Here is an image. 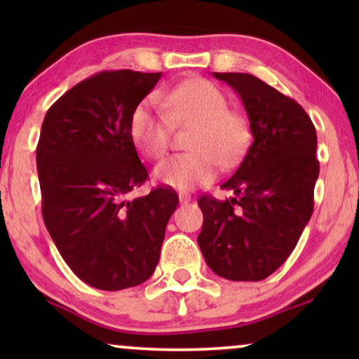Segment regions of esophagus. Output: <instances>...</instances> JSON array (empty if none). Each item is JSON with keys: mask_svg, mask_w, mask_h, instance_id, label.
Instances as JSON below:
<instances>
[{"mask_svg": "<svg viewBox=\"0 0 359 359\" xmlns=\"http://www.w3.org/2000/svg\"><path fill=\"white\" fill-rule=\"evenodd\" d=\"M189 201H191L189 196H186V194H180V203H181V204L189 203Z\"/></svg>", "mask_w": 359, "mask_h": 359, "instance_id": "1", "label": "esophagus"}]
</instances>
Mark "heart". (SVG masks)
<instances>
[{
	"instance_id": "obj_1",
	"label": "heart",
	"mask_w": 359,
	"mask_h": 359,
	"mask_svg": "<svg viewBox=\"0 0 359 359\" xmlns=\"http://www.w3.org/2000/svg\"><path fill=\"white\" fill-rule=\"evenodd\" d=\"M165 112L155 100L147 97L134 107L129 121L130 139L137 150L158 160L170 147L171 124L193 126L188 150L155 168L161 184L189 191L210 183L217 165H237L250 144V126L242 112L230 109L229 97L212 81L191 78L166 93L161 100Z\"/></svg>"
}]
</instances>
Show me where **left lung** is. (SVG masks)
<instances>
[{
	"mask_svg": "<svg viewBox=\"0 0 359 359\" xmlns=\"http://www.w3.org/2000/svg\"><path fill=\"white\" fill-rule=\"evenodd\" d=\"M247 111L253 142L220 188L233 198L203 196L198 243L205 263L230 281H262L286 262L313 210L317 132L299 104L248 73H214Z\"/></svg>",
	"mask_w": 359,
	"mask_h": 359,
	"instance_id": "1",
	"label": "left lung"
}]
</instances>
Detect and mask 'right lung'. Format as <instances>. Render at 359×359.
<instances>
[{
    "mask_svg": "<svg viewBox=\"0 0 359 359\" xmlns=\"http://www.w3.org/2000/svg\"><path fill=\"white\" fill-rule=\"evenodd\" d=\"M161 73L100 72L53 102L42 122L37 173L42 217L62 258L102 291L139 286L154 274L173 189L126 199L149 178L129 134L134 107Z\"/></svg>",
    "mask_w": 359,
    "mask_h": 359,
    "instance_id": "right-lung-1",
    "label": "right lung"
}]
</instances>
